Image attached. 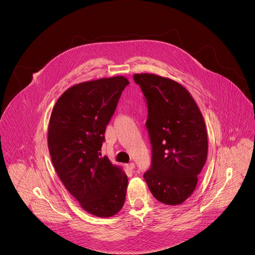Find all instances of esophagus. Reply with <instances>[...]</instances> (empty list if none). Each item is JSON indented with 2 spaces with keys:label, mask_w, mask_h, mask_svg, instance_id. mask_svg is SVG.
Returning <instances> with one entry per match:
<instances>
[{
  "label": "esophagus",
  "mask_w": 255,
  "mask_h": 255,
  "mask_svg": "<svg viewBox=\"0 0 255 255\" xmlns=\"http://www.w3.org/2000/svg\"><path fill=\"white\" fill-rule=\"evenodd\" d=\"M127 168H128V169H130V170L134 169V168H135V163H134V162H130V163H128V164H127Z\"/></svg>",
  "instance_id": "34e87169"
}]
</instances>
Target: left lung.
I'll list each match as a JSON object with an SVG mask.
<instances>
[{"label":"left lung","instance_id":"8db88e82","mask_svg":"<svg viewBox=\"0 0 255 255\" xmlns=\"http://www.w3.org/2000/svg\"><path fill=\"white\" fill-rule=\"evenodd\" d=\"M146 98L152 146L149 170L143 177L153 197L180 205L195 191L208 155V135L200 109L177 82L153 74H135Z\"/></svg>","mask_w":255,"mask_h":255}]
</instances>
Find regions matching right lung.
<instances>
[{"label": "right lung", "instance_id": "right-lung-1", "mask_svg": "<svg viewBox=\"0 0 255 255\" xmlns=\"http://www.w3.org/2000/svg\"><path fill=\"white\" fill-rule=\"evenodd\" d=\"M128 84L117 76L72 86L58 98L49 119L48 149L57 175L81 207L100 218L116 215L126 198V173L100 151Z\"/></svg>", "mask_w": 255, "mask_h": 255}]
</instances>
